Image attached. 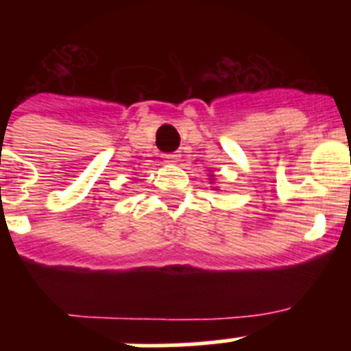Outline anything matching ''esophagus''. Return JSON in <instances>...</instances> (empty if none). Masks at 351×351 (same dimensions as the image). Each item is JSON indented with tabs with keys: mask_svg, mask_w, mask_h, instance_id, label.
<instances>
[{
	"mask_svg": "<svg viewBox=\"0 0 351 351\" xmlns=\"http://www.w3.org/2000/svg\"><path fill=\"white\" fill-rule=\"evenodd\" d=\"M179 158H181L179 154L173 153V154H165V156H163V160H165L167 163H172V165H173V163H178Z\"/></svg>",
	"mask_w": 351,
	"mask_h": 351,
	"instance_id": "obj_1",
	"label": "esophagus"
}]
</instances>
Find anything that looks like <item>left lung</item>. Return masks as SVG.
Segmentation results:
<instances>
[{"label": "left lung", "mask_w": 351, "mask_h": 351, "mask_svg": "<svg viewBox=\"0 0 351 351\" xmlns=\"http://www.w3.org/2000/svg\"><path fill=\"white\" fill-rule=\"evenodd\" d=\"M209 181H210V184H213V182H214V176H209ZM216 188H218V186H216Z\"/></svg>", "instance_id": "1"}]
</instances>
